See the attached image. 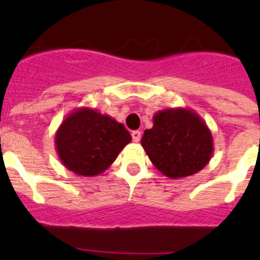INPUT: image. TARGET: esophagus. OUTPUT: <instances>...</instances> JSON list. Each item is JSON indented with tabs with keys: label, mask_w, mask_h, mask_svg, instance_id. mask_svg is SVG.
Returning a JSON list of instances; mask_svg holds the SVG:
<instances>
[{
	"label": "esophagus",
	"mask_w": 260,
	"mask_h": 260,
	"mask_svg": "<svg viewBox=\"0 0 260 260\" xmlns=\"http://www.w3.org/2000/svg\"><path fill=\"white\" fill-rule=\"evenodd\" d=\"M132 137H133V142H135V143H138V142L141 141L142 133L139 132V130H135V132L132 133Z\"/></svg>",
	"instance_id": "34e87169"
}]
</instances>
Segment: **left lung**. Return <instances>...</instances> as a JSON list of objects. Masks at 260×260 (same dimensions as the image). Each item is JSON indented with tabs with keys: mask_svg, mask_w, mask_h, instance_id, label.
Masks as SVG:
<instances>
[{
	"mask_svg": "<svg viewBox=\"0 0 260 260\" xmlns=\"http://www.w3.org/2000/svg\"><path fill=\"white\" fill-rule=\"evenodd\" d=\"M142 146L156 169L173 180L198 173L213 153L211 130L187 108L158 110L152 128L142 137Z\"/></svg>",
	"mask_w": 260,
	"mask_h": 260,
	"instance_id": "1",
	"label": "left lung"
}]
</instances>
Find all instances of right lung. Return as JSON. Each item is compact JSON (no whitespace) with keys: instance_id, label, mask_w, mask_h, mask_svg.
I'll return each instance as SVG.
<instances>
[{"instance_id":"add662e5","label":"right lung","mask_w":260,"mask_h":260,"mask_svg":"<svg viewBox=\"0 0 260 260\" xmlns=\"http://www.w3.org/2000/svg\"><path fill=\"white\" fill-rule=\"evenodd\" d=\"M132 135L122 123L91 108L73 110L54 137L61 162L78 176L102 174L113 164Z\"/></svg>"}]
</instances>
